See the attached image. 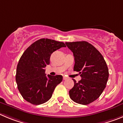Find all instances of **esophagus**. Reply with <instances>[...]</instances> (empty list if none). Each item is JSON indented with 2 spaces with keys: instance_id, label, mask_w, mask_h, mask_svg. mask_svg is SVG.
I'll use <instances>...</instances> for the list:
<instances>
[{
  "instance_id": "1",
  "label": "esophagus",
  "mask_w": 123,
  "mask_h": 123,
  "mask_svg": "<svg viewBox=\"0 0 123 123\" xmlns=\"http://www.w3.org/2000/svg\"><path fill=\"white\" fill-rule=\"evenodd\" d=\"M67 79H68V77H66V76H64V77H63V80H67Z\"/></svg>"
}]
</instances>
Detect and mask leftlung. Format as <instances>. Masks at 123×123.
I'll return each instance as SVG.
<instances>
[{"label":"left lung","mask_w":123,"mask_h":123,"mask_svg":"<svg viewBox=\"0 0 123 123\" xmlns=\"http://www.w3.org/2000/svg\"><path fill=\"white\" fill-rule=\"evenodd\" d=\"M75 59L74 71L81 77L69 91L70 99L80 104L88 105L98 99L106 87L108 69L102 55L93 45L85 41L66 42Z\"/></svg>","instance_id":"obj_1"}]
</instances>
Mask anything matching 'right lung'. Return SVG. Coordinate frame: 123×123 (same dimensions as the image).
Masks as SVG:
<instances>
[{
  "mask_svg": "<svg viewBox=\"0 0 123 123\" xmlns=\"http://www.w3.org/2000/svg\"><path fill=\"white\" fill-rule=\"evenodd\" d=\"M62 47H66L64 43L41 38L23 53L18 64L16 81L19 91L26 101L34 105L45 103L62 81V75L46 76L44 69L49 64L51 54Z\"/></svg>",
  "mask_w": 123,
  "mask_h": 123,
  "instance_id": "obj_1",
  "label": "right lung"
}]
</instances>
